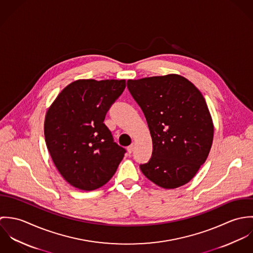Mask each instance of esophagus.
Wrapping results in <instances>:
<instances>
[{
	"label": "esophagus",
	"instance_id": "esophagus-1",
	"mask_svg": "<svg viewBox=\"0 0 253 253\" xmlns=\"http://www.w3.org/2000/svg\"><path fill=\"white\" fill-rule=\"evenodd\" d=\"M133 150H134V145L131 144L127 147V151H128L129 154H131L133 152Z\"/></svg>",
	"mask_w": 253,
	"mask_h": 253
}]
</instances>
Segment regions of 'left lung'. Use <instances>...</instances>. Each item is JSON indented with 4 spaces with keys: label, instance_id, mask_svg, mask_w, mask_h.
Returning a JSON list of instances; mask_svg holds the SVG:
<instances>
[{
    "label": "left lung",
    "instance_id": "left-lung-1",
    "mask_svg": "<svg viewBox=\"0 0 253 253\" xmlns=\"http://www.w3.org/2000/svg\"><path fill=\"white\" fill-rule=\"evenodd\" d=\"M127 88L144 113L153 141L152 157L140 165L141 171L165 189L185 185L206 162L213 140L203 94L176 74L128 80Z\"/></svg>",
    "mask_w": 253,
    "mask_h": 253
}]
</instances>
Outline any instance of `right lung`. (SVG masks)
<instances>
[{
	"label": "right lung",
	"mask_w": 253,
	"mask_h": 253,
	"mask_svg": "<svg viewBox=\"0 0 253 253\" xmlns=\"http://www.w3.org/2000/svg\"><path fill=\"white\" fill-rule=\"evenodd\" d=\"M125 88V80H78L47 109L45 144L59 173L73 187H102L122 162L126 149L114 142L104 119Z\"/></svg>",
	"instance_id": "add662e5"
}]
</instances>
